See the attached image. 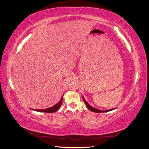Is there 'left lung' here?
Returning a JSON list of instances; mask_svg holds the SVG:
<instances>
[{"label": "left lung", "instance_id": "left-lung-1", "mask_svg": "<svg viewBox=\"0 0 149 149\" xmlns=\"http://www.w3.org/2000/svg\"><path fill=\"white\" fill-rule=\"evenodd\" d=\"M83 101H84V103H85V104H86V106H87V107L88 108V109L91 111H92V112H99V113H100V112H107V111H112V110H113L114 109H109V110H106V111H101V110H99V109H95V108H94V107H93L92 106H90L89 104L85 101V100H84V98L83 97Z\"/></svg>", "mask_w": 149, "mask_h": 149}]
</instances>
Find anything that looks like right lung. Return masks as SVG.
Masks as SVG:
<instances>
[{
	"label": "right lung",
	"mask_w": 149,
	"mask_h": 149,
	"mask_svg": "<svg viewBox=\"0 0 149 149\" xmlns=\"http://www.w3.org/2000/svg\"><path fill=\"white\" fill-rule=\"evenodd\" d=\"M62 101H63V97L61 98L60 101L58 102L55 106H54L52 107H49L48 108V109H41V110H39V109H35V111H38V112H47V113H52V112H56L59 108L60 107V106H61V104H62Z\"/></svg>",
	"instance_id": "add662e5"
}]
</instances>
